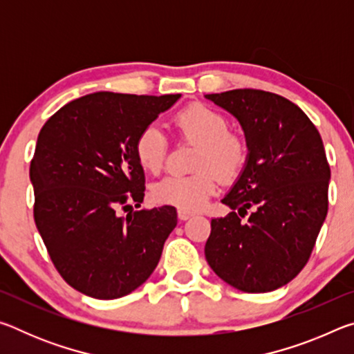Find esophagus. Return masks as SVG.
<instances>
[{"label":"esophagus","instance_id":"esophagus-1","mask_svg":"<svg viewBox=\"0 0 354 354\" xmlns=\"http://www.w3.org/2000/svg\"><path fill=\"white\" fill-rule=\"evenodd\" d=\"M192 212H189V211H181V209H179L178 211V218L181 220V221H184V220H187V218H190L192 217Z\"/></svg>","mask_w":354,"mask_h":354}]
</instances>
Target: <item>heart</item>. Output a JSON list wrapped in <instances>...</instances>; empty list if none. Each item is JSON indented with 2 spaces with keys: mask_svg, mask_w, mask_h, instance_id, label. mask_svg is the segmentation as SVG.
Masks as SVG:
<instances>
[{
  "mask_svg": "<svg viewBox=\"0 0 354 354\" xmlns=\"http://www.w3.org/2000/svg\"><path fill=\"white\" fill-rule=\"evenodd\" d=\"M175 123L183 136L200 143L195 156L194 175H169L156 183L151 195L156 203L181 209L196 211L218 189V178H232L241 171L247 156L243 142L230 133V123L221 113L206 106L194 104L185 107L175 117ZM167 140L162 129L156 124L140 131L137 136L134 151L143 169L158 173L164 165Z\"/></svg>",
  "mask_w": 354,
  "mask_h": 354,
  "instance_id": "b5f03b06",
  "label": "heart"
}]
</instances>
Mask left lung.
<instances>
[{
  "mask_svg": "<svg viewBox=\"0 0 354 354\" xmlns=\"http://www.w3.org/2000/svg\"><path fill=\"white\" fill-rule=\"evenodd\" d=\"M205 98L241 123L248 149L221 200L231 212L211 221L206 261L234 289L277 290L306 266L326 218L331 170L322 137L277 93L236 88Z\"/></svg>",
  "mask_w": 354,
  "mask_h": 354,
  "instance_id": "left-lung-1",
  "label": "left lung"
}]
</instances>
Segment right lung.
<instances>
[{"label": "right lung", "mask_w": 354, "mask_h": 354, "mask_svg": "<svg viewBox=\"0 0 354 354\" xmlns=\"http://www.w3.org/2000/svg\"><path fill=\"white\" fill-rule=\"evenodd\" d=\"M179 98L95 92L70 101L40 129L29 169L34 220L57 272L84 295H128L158 266L178 223L176 209H142L127 217L117 209L128 198L136 206L143 201L136 139Z\"/></svg>", "instance_id": "right-lung-1"}]
</instances>
